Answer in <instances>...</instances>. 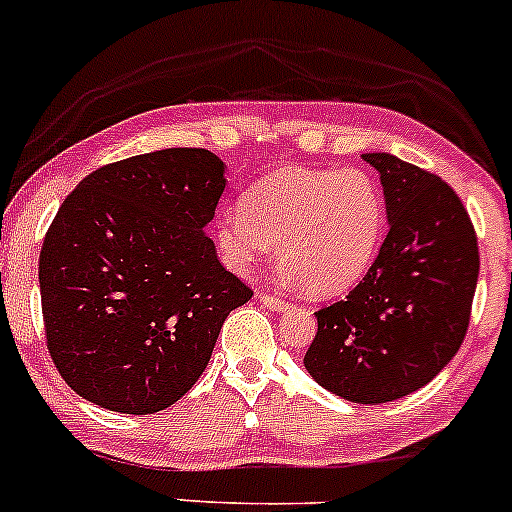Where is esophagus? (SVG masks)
Wrapping results in <instances>:
<instances>
[{"label":"esophagus","instance_id":"1","mask_svg":"<svg viewBox=\"0 0 512 512\" xmlns=\"http://www.w3.org/2000/svg\"><path fill=\"white\" fill-rule=\"evenodd\" d=\"M261 302L266 304V307H271L273 312H285L287 307H290V304H287L283 297H278V295H271V292H263L261 295Z\"/></svg>","mask_w":512,"mask_h":512}]
</instances>
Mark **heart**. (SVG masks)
<instances>
[{
    "label": "heart",
    "mask_w": 512,
    "mask_h": 512,
    "mask_svg": "<svg viewBox=\"0 0 512 512\" xmlns=\"http://www.w3.org/2000/svg\"><path fill=\"white\" fill-rule=\"evenodd\" d=\"M384 229L382 188L367 171L287 166L254 183L241 208L220 212L215 246L232 271L246 273L275 244L285 278L326 300L363 280Z\"/></svg>",
    "instance_id": "obj_1"
}]
</instances>
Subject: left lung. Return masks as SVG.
Segmentation results:
<instances>
[{
	"mask_svg": "<svg viewBox=\"0 0 512 512\" xmlns=\"http://www.w3.org/2000/svg\"><path fill=\"white\" fill-rule=\"evenodd\" d=\"M380 171L389 232L346 300L317 312L304 367L355 404H384L426 387L467 336L479 241L467 208L440 176L387 152Z\"/></svg>",
	"mask_w": 512,
	"mask_h": 512,
	"instance_id": "left-lung-1",
	"label": "left lung"
}]
</instances>
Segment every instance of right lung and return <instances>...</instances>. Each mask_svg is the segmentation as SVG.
Masks as SVG:
<instances>
[{
  "label": "right lung",
  "mask_w": 512,
  "mask_h": 512,
  "mask_svg": "<svg viewBox=\"0 0 512 512\" xmlns=\"http://www.w3.org/2000/svg\"><path fill=\"white\" fill-rule=\"evenodd\" d=\"M225 183L220 157L174 147L91 171L60 205L40 249V304L50 358L86 401L164 411L251 300L205 237Z\"/></svg>",
  "instance_id": "1"
}]
</instances>
